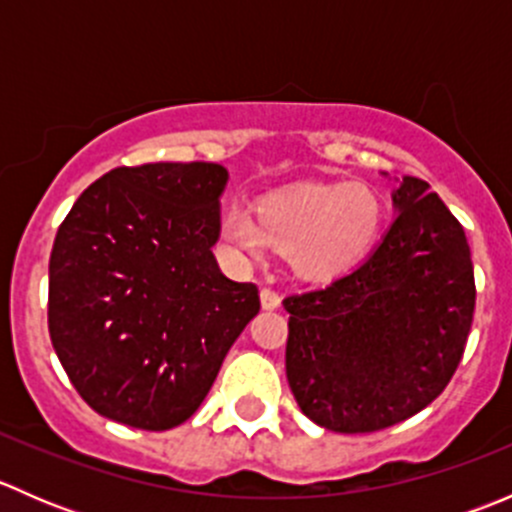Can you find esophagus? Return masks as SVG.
Instances as JSON below:
<instances>
[{"instance_id": "1", "label": "esophagus", "mask_w": 512, "mask_h": 512, "mask_svg": "<svg viewBox=\"0 0 512 512\" xmlns=\"http://www.w3.org/2000/svg\"><path fill=\"white\" fill-rule=\"evenodd\" d=\"M260 302H262V307H265V309H277V307H280L282 299H280V294H277L272 287H262Z\"/></svg>"}]
</instances>
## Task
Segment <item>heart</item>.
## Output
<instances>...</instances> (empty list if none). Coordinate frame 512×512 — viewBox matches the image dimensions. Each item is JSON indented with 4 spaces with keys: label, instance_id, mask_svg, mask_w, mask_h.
I'll list each match as a JSON object with an SVG mask.
<instances>
[{
    "label": "heart",
    "instance_id": "1",
    "mask_svg": "<svg viewBox=\"0 0 512 512\" xmlns=\"http://www.w3.org/2000/svg\"><path fill=\"white\" fill-rule=\"evenodd\" d=\"M381 225V203L361 183L304 185L257 205V220L240 205L225 210L223 230L242 250L267 245L292 252L304 277H332L364 257Z\"/></svg>",
    "mask_w": 512,
    "mask_h": 512
}]
</instances>
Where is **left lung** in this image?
Wrapping results in <instances>:
<instances>
[{
	"label": "left lung",
	"mask_w": 512,
	"mask_h": 512,
	"mask_svg": "<svg viewBox=\"0 0 512 512\" xmlns=\"http://www.w3.org/2000/svg\"><path fill=\"white\" fill-rule=\"evenodd\" d=\"M396 218L364 262L285 297L287 381L299 409L337 433H371L426 409L461 364L476 309L463 225L404 175Z\"/></svg>",
	"instance_id": "left-lung-1"
}]
</instances>
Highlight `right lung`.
I'll list each match as a JSON object with an SVG mask.
<instances>
[{
  "label": "right lung",
  "instance_id": "obj_1",
  "mask_svg": "<svg viewBox=\"0 0 512 512\" xmlns=\"http://www.w3.org/2000/svg\"><path fill=\"white\" fill-rule=\"evenodd\" d=\"M218 163L121 165L91 183L56 232L49 334L96 414L168 431L198 411L252 317V282L220 272Z\"/></svg>",
  "mask_w": 512,
  "mask_h": 512
}]
</instances>
